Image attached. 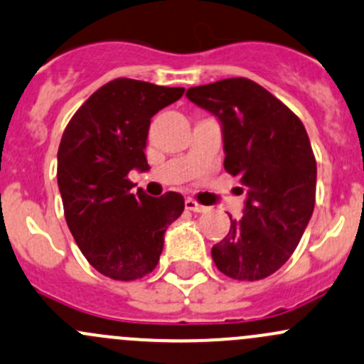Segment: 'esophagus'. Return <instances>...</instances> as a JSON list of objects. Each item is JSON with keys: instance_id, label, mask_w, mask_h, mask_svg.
Here are the masks:
<instances>
[{"instance_id": "esophagus-1", "label": "esophagus", "mask_w": 364, "mask_h": 364, "mask_svg": "<svg viewBox=\"0 0 364 364\" xmlns=\"http://www.w3.org/2000/svg\"><path fill=\"white\" fill-rule=\"evenodd\" d=\"M185 208L188 209V211H193V213H205L209 208H205V205L198 204V202H195L193 198H186L185 200Z\"/></svg>"}]
</instances>
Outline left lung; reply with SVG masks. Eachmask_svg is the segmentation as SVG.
<instances>
[{
  "label": "left lung",
  "mask_w": 364,
  "mask_h": 364,
  "mask_svg": "<svg viewBox=\"0 0 364 364\" xmlns=\"http://www.w3.org/2000/svg\"><path fill=\"white\" fill-rule=\"evenodd\" d=\"M186 97L220 120L225 171L246 192L240 220L213 246L218 270L237 281L277 272L296 250L316 204L317 167L300 118L262 85L227 78Z\"/></svg>",
  "instance_id": "obj_1"
}]
</instances>
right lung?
I'll list each match as a JSON object with an SVG mask.
<instances>
[{"mask_svg":"<svg viewBox=\"0 0 364 364\" xmlns=\"http://www.w3.org/2000/svg\"><path fill=\"white\" fill-rule=\"evenodd\" d=\"M185 89L117 78L73 114L57 151V185L68 227L87 262L114 281L150 274L164 233L181 216L185 198L132 193L127 174L148 171L144 148L151 117Z\"/></svg>","mask_w":364,"mask_h":364,"instance_id":"add662e5","label":"right lung"}]
</instances>
